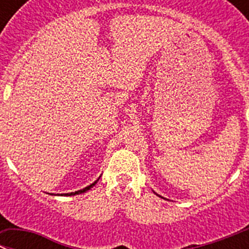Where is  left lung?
I'll list each match as a JSON object with an SVG mask.
<instances>
[{"label":"left lung","mask_w":249,"mask_h":249,"mask_svg":"<svg viewBox=\"0 0 249 249\" xmlns=\"http://www.w3.org/2000/svg\"><path fill=\"white\" fill-rule=\"evenodd\" d=\"M156 195H158V194H156Z\"/></svg>","instance_id":"8db88e82"}]
</instances>
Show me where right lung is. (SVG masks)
I'll return each mask as SVG.
<instances>
[{
    "label": "right lung",
    "mask_w": 249,
    "mask_h": 249,
    "mask_svg": "<svg viewBox=\"0 0 249 249\" xmlns=\"http://www.w3.org/2000/svg\"><path fill=\"white\" fill-rule=\"evenodd\" d=\"M99 178H100V176H99ZM99 178H98V180L94 181V182L90 183V185H89V186H87V187H84V189L78 190V191H75V192H69V194H62V195H60V196H75V195L83 194V192H86V191H88V190H90L91 187H93V186L95 185V183H97L98 181H99ZM52 195H53V194H52Z\"/></svg>",
    "instance_id": "add662e5"
}]
</instances>
